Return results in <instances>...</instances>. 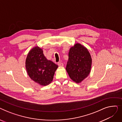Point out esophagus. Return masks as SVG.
Wrapping results in <instances>:
<instances>
[{"instance_id": "obj_1", "label": "esophagus", "mask_w": 122, "mask_h": 122, "mask_svg": "<svg viewBox=\"0 0 122 122\" xmlns=\"http://www.w3.org/2000/svg\"><path fill=\"white\" fill-rule=\"evenodd\" d=\"M58 65L59 66H60V67H63L64 66V64L62 62H59L58 63Z\"/></svg>"}]
</instances>
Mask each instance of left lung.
I'll list each match as a JSON object with an SVG mask.
<instances>
[{
    "label": "left lung",
    "mask_w": 122,
    "mask_h": 122,
    "mask_svg": "<svg viewBox=\"0 0 122 122\" xmlns=\"http://www.w3.org/2000/svg\"><path fill=\"white\" fill-rule=\"evenodd\" d=\"M92 60L88 50L76 43L70 49L66 71L73 81L79 83L90 73Z\"/></svg>",
    "instance_id": "obj_1"
}]
</instances>
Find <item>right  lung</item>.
I'll list each match as a JSON object with an SVG mask.
<instances>
[{"label": "right lung", "instance_id": "right-lung-1", "mask_svg": "<svg viewBox=\"0 0 122 122\" xmlns=\"http://www.w3.org/2000/svg\"><path fill=\"white\" fill-rule=\"evenodd\" d=\"M58 65L48 60L44 56L42 50L35 47L29 52L25 67L31 79L42 86L49 85L52 81Z\"/></svg>", "mask_w": 122, "mask_h": 122}]
</instances>
